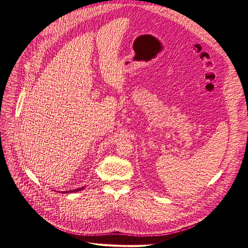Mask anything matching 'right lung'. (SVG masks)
Returning a JSON list of instances; mask_svg holds the SVG:
<instances>
[{
    "label": "right lung",
    "instance_id": "obj_1",
    "mask_svg": "<svg viewBox=\"0 0 248 248\" xmlns=\"http://www.w3.org/2000/svg\"><path fill=\"white\" fill-rule=\"evenodd\" d=\"M85 187H81V188H78V189H75V190H71V191H66L65 193H68V192H78V191H79V190H82L84 189Z\"/></svg>",
    "mask_w": 248,
    "mask_h": 248
}]
</instances>
